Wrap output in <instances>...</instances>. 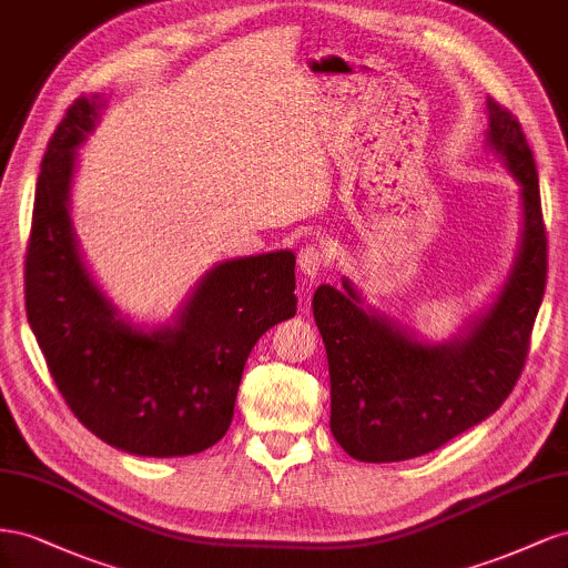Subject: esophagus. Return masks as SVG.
<instances>
[{"label": "esophagus", "instance_id": "esophagus-1", "mask_svg": "<svg viewBox=\"0 0 568 568\" xmlns=\"http://www.w3.org/2000/svg\"><path fill=\"white\" fill-rule=\"evenodd\" d=\"M328 258H326V252H323L321 245H304L300 250V256H297V266L304 275H310V278H316V275L326 268Z\"/></svg>", "mask_w": 568, "mask_h": 568}]
</instances>
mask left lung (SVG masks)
<instances>
[{
	"mask_svg": "<svg viewBox=\"0 0 568 568\" xmlns=\"http://www.w3.org/2000/svg\"><path fill=\"white\" fill-rule=\"evenodd\" d=\"M488 144L521 183L524 233L490 312L445 345L418 343L374 312L347 278L321 285L314 318L328 354L331 430L349 457L414 459L480 424L521 376L547 283V231L538 171L521 123L488 97Z\"/></svg>",
	"mask_w": 568,
	"mask_h": 568,
	"instance_id": "obj_1",
	"label": "left lung"
}]
</instances>
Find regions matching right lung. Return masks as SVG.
<instances>
[{"label": "right lung", "instance_id": "add662e5", "mask_svg": "<svg viewBox=\"0 0 568 568\" xmlns=\"http://www.w3.org/2000/svg\"><path fill=\"white\" fill-rule=\"evenodd\" d=\"M78 97L47 144L26 252V314L80 424L140 457H183L229 430L256 339L297 312L295 254L233 258L200 281L175 326L119 318L80 262L69 216L78 144L100 116Z\"/></svg>", "mask_w": 568, "mask_h": 568}]
</instances>
